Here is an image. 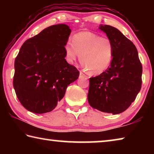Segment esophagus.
Returning a JSON list of instances; mask_svg holds the SVG:
<instances>
[{"label":"esophagus","instance_id":"obj_1","mask_svg":"<svg viewBox=\"0 0 154 154\" xmlns=\"http://www.w3.org/2000/svg\"><path fill=\"white\" fill-rule=\"evenodd\" d=\"M79 78H88V77L85 75V74H83L82 72H79Z\"/></svg>","mask_w":154,"mask_h":154}]
</instances>
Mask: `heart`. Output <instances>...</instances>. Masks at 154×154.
I'll use <instances>...</instances> for the list:
<instances>
[{"label": "heart", "mask_w": 154, "mask_h": 154, "mask_svg": "<svg viewBox=\"0 0 154 154\" xmlns=\"http://www.w3.org/2000/svg\"><path fill=\"white\" fill-rule=\"evenodd\" d=\"M66 61L72 64L80 55V61L92 75H99L110 66L115 48L112 41L92 32H81L72 37L64 48Z\"/></svg>", "instance_id": "1"}]
</instances>
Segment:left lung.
<instances>
[{
	"instance_id": "8db88e82",
	"label": "left lung",
	"mask_w": 154,
	"mask_h": 154,
	"mask_svg": "<svg viewBox=\"0 0 154 154\" xmlns=\"http://www.w3.org/2000/svg\"><path fill=\"white\" fill-rule=\"evenodd\" d=\"M113 42L114 56L107 69L90 78L88 100L90 105L105 113H122L133 103L141 88L142 65L136 47L116 28L100 25Z\"/></svg>"
}]
</instances>
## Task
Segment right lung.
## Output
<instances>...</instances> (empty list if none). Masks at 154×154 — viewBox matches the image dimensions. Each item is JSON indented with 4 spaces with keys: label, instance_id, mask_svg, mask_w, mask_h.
Wrapping results in <instances>:
<instances>
[{
    "label": "right lung",
    "instance_id": "obj_1",
    "mask_svg": "<svg viewBox=\"0 0 154 154\" xmlns=\"http://www.w3.org/2000/svg\"><path fill=\"white\" fill-rule=\"evenodd\" d=\"M71 30L53 25L25 41L15 60L14 88L18 100L36 114L51 111L60 103L68 85L79 72L65 60Z\"/></svg>",
    "mask_w": 154,
    "mask_h": 154
}]
</instances>
